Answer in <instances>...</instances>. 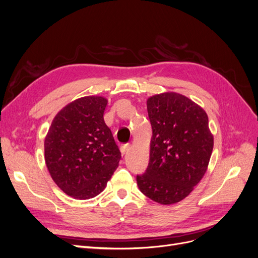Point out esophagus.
<instances>
[{
    "mask_svg": "<svg viewBox=\"0 0 258 258\" xmlns=\"http://www.w3.org/2000/svg\"><path fill=\"white\" fill-rule=\"evenodd\" d=\"M130 150H131V145H130V144H123V145H121V147H120V152H121L122 155L127 154Z\"/></svg>",
    "mask_w": 258,
    "mask_h": 258,
    "instance_id": "34e87169",
    "label": "esophagus"
}]
</instances>
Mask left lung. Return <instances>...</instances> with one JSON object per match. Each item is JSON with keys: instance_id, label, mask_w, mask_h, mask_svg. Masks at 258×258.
<instances>
[{"instance_id": "left-lung-1", "label": "left lung", "mask_w": 258, "mask_h": 258, "mask_svg": "<svg viewBox=\"0 0 258 258\" xmlns=\"http://www.w3.org/2000/svg\"><path fill=\"white\" fill-rule=\"evenodd\" d=\"M152 124L150 162L137 175L140 190L160 205H172L192 191L208 170L214 138L206 111L177 92L147 99Z\"/></svg>"}]
</instances>
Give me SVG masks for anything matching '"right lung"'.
Returning <instances> with one entry per match:
<instances>
[{"mask_svg":"<svg viewBox=\"0 0 258 258\" xmlns=\"http://www.w3.org/2000/svg\"><path fill=\"white\" fill-rule=\"evenodd\" d=\"M106 105L100 96L74 100L54 116L45 138L49 174L74 199H90L103 191L121 158L104 122Z\"/></svg>","mask_w":258,"mask_h":258,"instance_id":"right-lung-1","label":"right lung"}]
</instances>
